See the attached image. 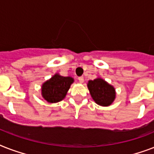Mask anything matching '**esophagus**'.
<instances>
[{
	"mask_svg": "<svg viewBox=\"0 0 154 154\" xmlns=\"http://www.w3.org/2000/svg\"><path fill=\"white\" fill-rule=\"evenodd\" d=\"M78 81H79L80 83H83V82H84V77H78Z\"/></svg>",
	"mask_w": 154,
	"mask_h": 154,
	"instance_id": "34e87169",
	"label": "esophagus"
}]
</instances>
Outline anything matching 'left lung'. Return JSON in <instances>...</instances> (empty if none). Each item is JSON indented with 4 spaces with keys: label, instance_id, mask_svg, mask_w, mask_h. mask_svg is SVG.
<instances>
[{
    "label": "left lung",
    "instance_id": "8db88e82",
    "mask_svg": "<svg viewBox=\"0 0 154 154\" xmlns=\"http://www.w3.org/2000/svg\"><path fill=\"white\" fill-rule=\"evenodd\" d=\"M87 86L93 100L101 106H109L116 98L114 87L101 77L89 81Z\"/></svg>",
    "mask_w": 154,
    "mask_h": 154
}]
</instances>
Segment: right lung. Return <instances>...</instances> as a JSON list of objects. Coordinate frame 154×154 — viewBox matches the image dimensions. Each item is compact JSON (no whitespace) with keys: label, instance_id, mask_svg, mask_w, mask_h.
I'll list each match as a JSON object with an SVG mask.
<instances>
[{"label":"right lung","instance_id":"1","mask_svg":"<svg viewBox=\"0 0 154 154\" xmlns=\"http://www.w3.org/2000/svg\"><path fill=\"white\" fill-rule=\"evenodd\" d=\"M74 82L72 77H63L55 73L42 85V97L49 103H57L65 98L70 85Z\"/></svg>","mask_w":154,"mask_h":154}]
</instances>
